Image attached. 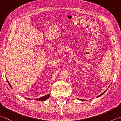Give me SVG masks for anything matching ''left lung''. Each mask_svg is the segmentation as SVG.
Instances as JSON below:
<instances>
[{
	"instance_id": "8db88e82",
	"label": "left lung",
	"mask_w": 121,
	"mask_h": 121,
	"mask_svg": "<svg viewBox=\"0 0 121 121\" xmlns=\"http://www.w3.org/2000/svg\"><path fill=\"white\" fill-rule=\"evenodd\" d=\"M105 92H106V91H105V92H103V93H102V94H101V95H99V96H97V97H99V96H101V95H103V94H104V93ZM81 100H82V101H85V100H83V99H81Z\"/></svg>"
}]
</instances>
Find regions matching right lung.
Masks as SVG:
<instances>
[{
	"label": "right lung",
	"mask_w": 121,
	"mask_h": 121,
	"mask_svg": "<svg viewBox=\"0 0 121 121\" xmlns=\"http://www.w3.org/2000/svg\"><path fill=\"white\" fill-rule=\"evenodd\" d=\"M7 82H8V84H9V85L11 86V85H10V84L9 83L8 81H7ZM49 96H50V95H49V94H47V95H45V96H43V97H40V98H39V99H37V101H45V100H46V99H48V98L49 97ZM29 99V100H31V99Z\"/></svg>",
	"instance_id": "add662e5"
}]
</instances>
